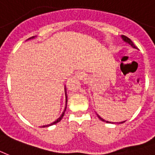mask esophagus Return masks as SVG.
<instances>
[{"instance_id": "1", "label": "esophagus", "mask_w": 155, "mask_h": 155, "mask_svg": "<svg viewBox=\"0 0 155 155\" xmlns=\"http://www.w3.org/2000/svg\"><path fill=\"white\" fill-rule=\"evenodd\" d=\"M85 73H83V72H78V73H77V78L79 79V80H82L85 78Z\"/></svg>"}]
</instances>
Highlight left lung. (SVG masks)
Instances as JSON below:
<instances>
[{
  "instance_id": "1",
  "label": "left lung",
  "mask_w": 155,
  "mask_h": 155,
  "mask_svg": "<svg viewBox=\"0 0 155 155\" xmlns=\"http://www.w3.org/2000/svg\"><path fill=\"white\" fill-rule=\"evenodd\" d=\"M121 38H122V39H123V40H124V41L126 42V43H128V44L130 45H131L133 48H136V47H135V45H134V43H133V42H132L131 40H130V39H129L128 37H126V36H125V35H121ZM97 116H98V118L101 120H102V121H105V122H107V123H110V122H109V121H107V120H104V119H102V118H101V117L100 116H98V115H97ZM123 122H125V121H122V122H119V123H120H120H123ZM112 123H113V122H112Z\"/></svg>"
}]
</instances>
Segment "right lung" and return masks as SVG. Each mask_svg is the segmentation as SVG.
Instances as JSON below:
<instances>
[{
	"label": "right lung",
	"mask_w": 155,
	"mask_h": 155,
	"mask_svg": "<svg viewBox=\"0 0 155 155\" xmlns=\"http://www.w3.org/2000/svg\"><path fill=\"white\" fill-rule=\"evenodd\" d=\"M35 38V36H33V37H31V38H30V39H28V40L29 39H34ZM64 91H65V97H66V107H65V108H64V112L62 113V115L60 116V117L59 118H58L55 121H54L53 123H51V124H49V125H43L42 127H48V126H50V125H55V124H57L58 122H59L61 120L63 119V117H64V113H65V110H66V108H67V101H68V97H67V91H66V87H64Z\"/></svg>",
	"instance_id": "1"
}]
</instances>
